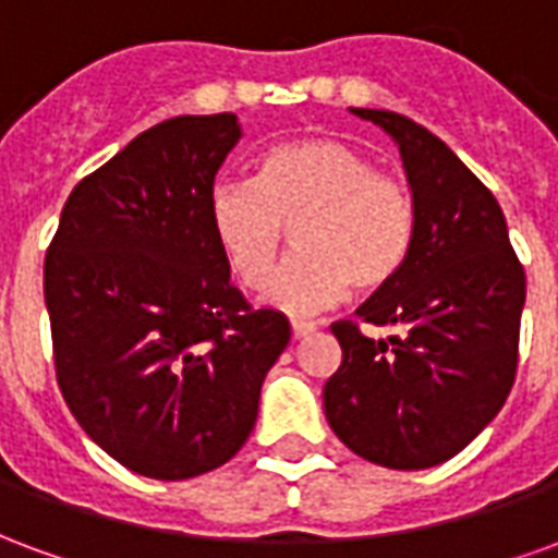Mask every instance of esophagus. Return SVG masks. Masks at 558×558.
I'll return each instance as SVG.
<instances>
[{
	"label": "esophagus",
	"instance_id": "obj_1",
	"mask_svg": "<svg viewBox=\"0 0 558 558\" xmlns=\"http://www.w3.org/2000/svg\"><path fill=\"white\" fill-rule=\"evenodd\" d=\"M290 328H292V338L302 340V338H307V335H314L319 326H316V323H307V319H292Z\"/></svg>",
	"mask_w": 558,
	"mask_h": 558
}]
</instances>
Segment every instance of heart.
Returning a JSON list of instances; mask_svg holds the SVG:
<instances>
[{"label": "heart", "instance_id": "b5f03b06", "mask_svg": "<svg viewBox=\"0 0 558 558\" xmlns=\"http://www.w3.org/2000/svg\"><path fill=\"white\" fill-rule=\"evenodd\" d=\"M220 254L247 290H263L292 230L299 254L278 268L266 302L287 314L338 304L350 283L383 290L407 266L418 230L410 184L376 170L340 140L268 148L251 179H220L208 194Z\"/></svg>", "mask_w": 558, "mask_h": 558}]
</instances>
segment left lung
<instances>
[{
	"label": "left lung",
	"instance_id": "obj_1",
	"mask_svg": "<svg viewBox=\"0 0 558 558\" xmlns=\"http://www.w3.org/2000/svg\"><path fill=\"white\" fill-rule=\"evenodd\" d=\"M400 146L418 206L398 278L338 319L343 350L323 391L331 430L376 466L445 463L502 410L517 376L526 271L496 196L442 140L391 110H359ZM398 325L367 339L361 323Z\"/></svg>",
	"mask_w": 558,
	"mask_h": 558
}]
</instances>
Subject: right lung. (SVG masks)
<instances>
[{
	"instance_id": "add662e5",
	"label": "right lung",
	"mask_w": 558,
	"mask_h": 558,
	"mask_svg": "<svg viewBox=\"0 0 558 558\" xmlns=\"http://www.w3.org/2000/svg\"><path fill=\"white\" fill-rule=\"evenodd\" d=\"M235 113L148 128L71 191L44 256L56 383L92 442L137 475L184 481L247 442L290 343L230 283L208 194Z\"/></svg>"
}]
</instances>
